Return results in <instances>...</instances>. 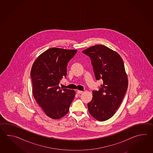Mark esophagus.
Segmentation results:
<instances>
[{
	"mask_svg": "<svg viewBox=\"0 0 153 153\" xmlns=\"http://www.w3.org/2000/svg\"><path fill=\"white\" fill-rule=\"evenodd\" d=\"M82 92H83V91H79V90H78V91H76V93H77V94H81L82 93Z\"/></svg>",
	"mask_w": 153,
	"mask_h": 153,
	"instance_id": "34e87169",
	"label": "esophagus"
}]
</instances>
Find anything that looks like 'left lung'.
Segmentation results:
<instances>
[{
	"mask_svg": "<svg viewBox=\"0 0 153 153\" xmlns=\"http://www.w3.org/2000/svg\"><path fill=\"white\" fill-rule=\"evenodd\" d=\"M82 52L90 57L96 80L103 82L98 91H92L88 110L96 120H107L116 113L127 91L123 60L117 52L103 45L92 46Z\"/></svg>",
	"mask_w": 153,
	"mask_h": 153,
	"instance_id": "left-lung-1",
	"label": "left lung"
}]
</instances>
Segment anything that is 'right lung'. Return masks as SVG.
<instances>
[{
    "mask_svg": "<svg viewBox=\"0 0 153 153\" xmlns=\"http://www.w3.org/2000/svg\"><path fill=\"white\" fill-rule=\"evenodd\" d=\"M77 52L76 50L52 48L36 59L30 71L33 94L46 115L59 119L68 113L75 97V91L61 89L59 86L67 75L68 62Z\"/></svg>",
    "mask_w": 153,
    "mask_h": 153,
    "instance_id": "right-lung-1",
    "label": "right lung"
}]
</instances>
